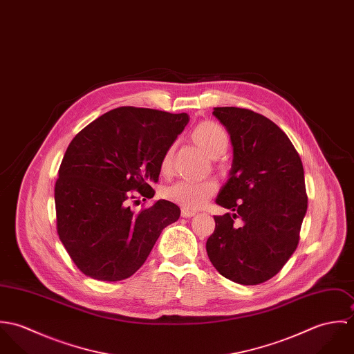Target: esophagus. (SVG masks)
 I'll return each instance as SVG.
<instances>
[{"label":"esophagus","instance_id":"1","mask_svg":"<svg viewBox=\"0 0 354 354\" xmlns=\"http://www.w3.org/2000/svg\"><path fill=\"white\" fill-rule=\"evenodd\" d=\"M195 214H196V212H195V211H191V209H185V208L181 209V216H184V218H192Z\"/></svg>","mask_w":354,"mask_h":354}]
</instances>
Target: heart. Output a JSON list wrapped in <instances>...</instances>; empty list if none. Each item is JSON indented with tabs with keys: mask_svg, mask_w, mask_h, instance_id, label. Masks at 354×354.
Masks as SVG:
<instances>
[{
	"mask_svg": "<svg viewBox=\"0 0 354 354\" xmlns=\"http://www.w3.org/2000/svg\"><path fill=\"white\" fill-rule=\"evenodd\" d=\"M192 142L211 159L223 155L229 146L227 132L214 121H203L191 133ZM173 162V149L165 152L160 170L169 174ZM216 185L212 181H178L163 191L167 201L181 205L185 209H199L215 194Z\"/></svg>",
	"mask_w": 354,
	"mask_h": 354,
	"instance_id": "obj_1",
	"label": "heart"
}]
</instances>
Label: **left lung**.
<instances>
[{"mask_svg": "<svg viewBox=\"0 0 354 354\" xmlns=\"http://www.w3.org/2000/svg\"><path fill=\"white\" fill-rule=\"evenodd\" d=\"M212 114L233 147L229 178L215 202L233 212L214 216L207 254L225 278L259 285L278 274L297 248L308 207L303 162L267 117L240 107H214Z\"/></svg>", "mask_w": 354, "mask_h": 354, "instance_id": "obj_1", "label": "left lung"}]
</instances>
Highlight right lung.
I'll list each match as a JSON object with an SVG mask.
<instances>
[{
  "label": "right lung",
  "instance_id": "obj_1",
  "mask_svg": "<svg viewBox=\"0 0 354 354\" xmlns=\"http://www.w3.org/2000/svg\"><path fill=\"white\" fill-rule=\"evenodd\" d=\"M188 122L187 113L128 106L104 113L73 138L54 202L59 240L83 274L107 282L129 278L180 218L178 205L163 199L132 211L129 191L151 199L162 158Z\"/></svg>",
  "mask_w": 354,
  "mask_h": 354
}]
</instances>
